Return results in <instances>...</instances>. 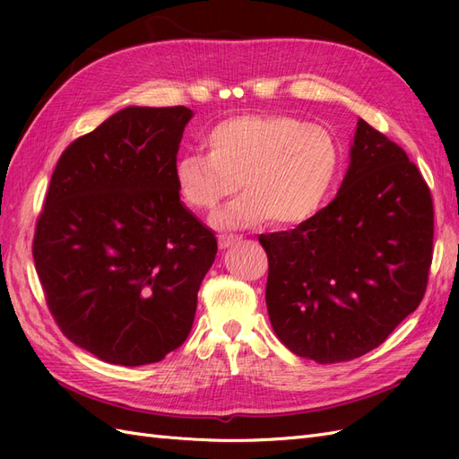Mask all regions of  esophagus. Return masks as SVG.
Listing matches in <instances>:
<instances>
[{"instance_id":"esophagus-1","label":"esophagus","mask_w":459,"mask_h":459,"mask_svg":"<svg viewBox=\"0 0 459 459\" xmlns=\"http://www.w3.org/2000/svg\"><path fill=\"white\" fill-rule=\"evenodd\" d=\"M241 241V238H238V235H220L218 238V247L220 248H230L233 243Z\"/></svg>"}]
</instances>
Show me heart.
Segmentation results:
<instances>
[{
  "mask_svg": "<svg viewBox=\"0 0 459 459\" xmlns=\"http://www.w3.org/2000/svg\"><path fill=\"white\" fill-rule=\"evenodd\" d=\"M203 151L179 152L174 179L184 201L211 212L241 187L245 195L212 216L218 230L273 220L299 228L327 204L341 169V145L327 128L289 115H238L206 132Z\"/></svg>",
  "mask_w": 459,
  "mask_h": 459,
  "instance_id": "b5f03b06",
  "label": "heart"
}]
</instances>
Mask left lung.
<instances>
[{"mask_svg": "<svg viewBox=\"0 0 459 459\" xmlns=\"http://www.w3.org/2000/svg\"><path fill=\"white\" fill-rule=\"evenodd\" d=\"M258 239L275 335L317 364L346 362L377 349L420 307L433 199L404 149L359 118L337 197L308 224Z\"/></svg>", "mask_w": 459, "mask_h": 459, "instance_id": "left-lung-1", "label": "left lung"}]
</instances>
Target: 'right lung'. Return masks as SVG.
I'll return each mask as SVG.
<instances>
[{
  "instance_id": "add662e5",
  "label": "right lung",
  "mask_w": 459,
  "mask_h": 459,
  "mask_svg": "<svg viewBox=\"0 0 459 459\" xmlns=\"http://www.w3.org/2000/svg\"><path fill=\"white\" fill-rule=\"evenodd\" d=\"M191 118L187 107H126L68 145L53 170L36 272L61 331L103 362H160L195 319L218 245L174 179Z\"/></svg>"
}]
</instances>
